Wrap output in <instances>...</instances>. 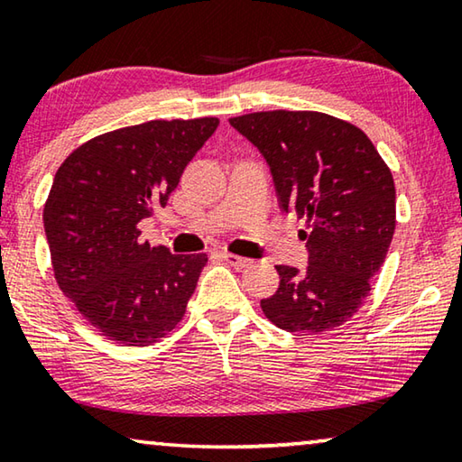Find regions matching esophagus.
Segmentation results:
<instances>
[{
    "instance_id": "1",
    "label": "esophagus",
    "mask_w": 462,
    "mask_h": 462,
    "mask_svg": "<svg viewBox=\"0 0 462 462\" xmlns=\"http://www.w3.org/2000/svg\"><path fill=\"white\" fill-rule=\"evenodd\" d=\"M222 257H224V261H226V263H228V265L236 267V269H246V267H251V265H253V261H251V259H246V257H238V254H232V253H224Z\"/></svg>"
}]
</instances>
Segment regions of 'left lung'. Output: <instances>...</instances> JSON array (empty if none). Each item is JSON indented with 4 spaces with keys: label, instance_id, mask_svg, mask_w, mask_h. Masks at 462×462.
<instances>
[{
    "label": "left lung",
    "instance_id": "obj_1",
    "mask_svg": "<svg viewBox=\"0 0 462 462\" xmlns=\"http://www.w3.org/2000/svg\"><path fill=\"white\" fill-rule=\"evenodd\" d=\"M230 125L257 145L285 214L304 219L309 267L275 265L263 314L290 333H323L360 310L389 253L397 201L391 168L360 127L317 111H263Z\"/></svg>",
    "mask_w": 462,
    "mask_h": 462
}]
</instances>
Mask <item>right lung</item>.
Here are the masks:
<instances>
[{
  "label": "right lung",
  "instance_id": "right-lung-1",
  "mask_svg": "<svg viewBox=\"0 0 462 462\" xmlns=\"http://www.w3.org/2000/svg\"><path fill=\"white\" fill-rule=\"evenodd\" d=\"M219 119L148 121L73 150L42 211L57 285L106 339L150 346L185 317L208 254H172L139 240Z\"/></svg>",
  "mask_w": 462,
  "mask_h": 462
}]
</instances>
